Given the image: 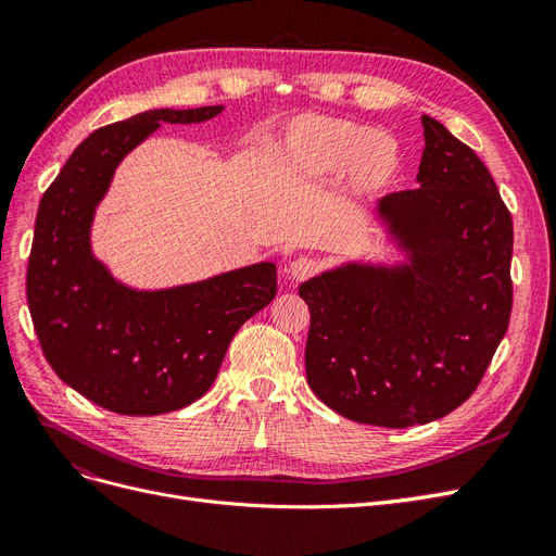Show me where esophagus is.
I'll use <instances>...</instances> for the list:
<instances>
[{
  "label": "esophagus",
  "instance_id": "obj_1",
  "mask_svg": "<svg viewBox=\"0 0 556 556\" xmlns=\"http://www.w3.org/2000/svg\"><path fill=\"white\" fill-rule=\"evenodd\" d=\"M317 268L319 264L313 257H296L294 262H290V274L294 280H308L317 274Z\"/></svg>",
  "mask_w": 556,
  "mask_h": 556
}]
</instances>
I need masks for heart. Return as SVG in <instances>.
Here are the masks:
<instances>
[{
    "label": "heart",
    "mask_w": 556,
    "mask_h": 556,
    "mask_svg": "<svg viewBox=\"0 0 556 556\" xmlns=\"http://www.w3.org/2000/svg\"><path fill=\"white\" fill-rule=\"evenodd\" d=\"M285 157L311 178L345 172L348 185L359 194L382 190L399 169V148L390 137H380L366 125L323 115L296 117L285 139Z\"/></svg>",
    "instance_id": "obj_1"
}]
</instances>
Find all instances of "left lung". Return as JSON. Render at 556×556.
<instances>
[{"instance_id":"left-lung-1","label":"left lung","mask_w":556,"mask_h":556,"mask_svg":"<svg viewBox=\"0 0 556 556\" xmlns=\"http://www.w3.org/2000/svg\"><path fill=\"white\" fill-rule=\"evenodd\" d=\"M417 190L378 213L401 266L345 264L301 282L306 378L352 422L406 429L476 392L513 311V217L482 160L429 115Z\"/></svg>"}]
</instances>
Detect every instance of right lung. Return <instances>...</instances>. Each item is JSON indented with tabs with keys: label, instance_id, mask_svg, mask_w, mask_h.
I'll use <instances>...</instances> for the list:
<instances>
[{
	"label": "right lung",
	"instance_id": "1",
	"mask_svg": "<svg viewBox=\"0 0 556 556\" xmlns=\"http://www.w3.org/2000/svg\"><path fill=\"white\" fill-rule=\"evenodd\" d=\"M220 111L155 109L99 127L41 197L27 264L31 323L60 380L111 413L162 415L204 396L233 333L276 296L271 262L137 292L92 257L94 208L121 160L160 123H204Z\"/></svg>",
	"mask_w": 556,
	"mask_h": 556
}]
</instances>
